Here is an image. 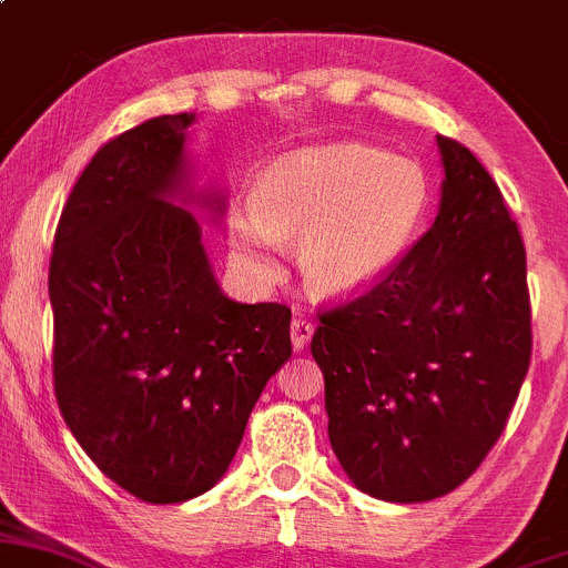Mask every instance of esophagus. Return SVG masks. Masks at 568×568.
Wrapping results in <instances>:
<instances>
[{
	"mask_svg": "<svg viewBox=\"0 0 568 568\" xmlns=\"http://www.w3.org/2000/svg\"><path fill=\"white\" fill-rule=\"evenodd\" d=\"M290 335H292V346H295V349H303V346L314 338V325H311L308 320H303V316H295L290 325Z\"/></svg>",
	"mask_w": 568,
	"mask_h": 568,
	"instance_id": "obj_1",
	"label": "esophagus"
}]
</instances>
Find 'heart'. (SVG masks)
Returning a JSON list of instances; mask_svg holds the SVG:
<instances>
[{
	"label": "heart",
	"mask_w": 568,
	"mask_h": 568,
	"mask_svg": "<svg viewBox=\"0 0 568 568\" xmlns=\"http://www.w3.org/2000/svg\"><path fill=\"white\" fill-rule=\"evenodd\" d=\"M428 175L408 156L333 143L292 151L260 175L257 200L230 216V246L246 273L273 282L284 237L316 295H352L406 252L428 211Z\"/></svg>",
	"instance_id": "heart-1"
}]
</instances>
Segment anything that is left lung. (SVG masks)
<instances>
[{"label":"left lung","mask_w":568,"mask_h":568,"mask_svg":"<svg viewBox=\"0 0 568 568\" xmlns=\"http://www.w3.org/2000/svg\"><path fill=\"white\" fill-rule=\"evenodd\" d=\"M433 227L355 301L320 316L327 436L363 493L419 504L498 442L530 363L526 246L501 189L453 138Z\"/></svg>","instance_id":"obj_1"}]
</instances>
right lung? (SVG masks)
<instances>
[{
	"mask_svg": "<svg viewBox=\"0 0 568 568\" xmlns=\"http://www.w3.org/2000/svg\"><path fill=\"white\" fill-rule=\"evenodd\" d=\"M192 121L156 115L91 156L48 271L59 412L97 468L149 504L224 477L292 355L290 308L230 301L213 276L186 205L219 216L224 197L189 189Z\"/></svg>",
	"mask_w": 568,
	"mask_h": 568,
	"instance_id": "add662e5",
	"label": "right lung"
}]
</instances>
